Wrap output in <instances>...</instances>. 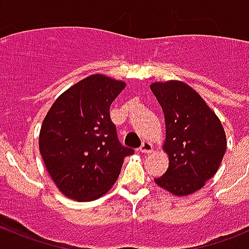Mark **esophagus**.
<instances>
[{
    "label": "esophagus",
    "instance_id": "1",
    "mask_svg": "<svg viewBox=\"0 0 249 249\" xmlns=\"http://www.w3.org/2000/svg\"><path fill=\"white\" fill-rule=\"evenodd\" d=\"M140 151L144 152V154H150V152H152V144L147 142V141H144L142 146L140 147Z\"/></svg>",
    "mask_w": 249,
    "mask_h": 249
}]
</instances>
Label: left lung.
<instances>
[{"mask_svg": "<svg viewBox=\"0 0 249 249\" xmlns=\"http://www.w3.org/2000/svg\"><path fill=\"white\" fill-rule=\"evenodd\" d=\"M150 88L163 108V150L169 158L165 174L155 178L156 185L176 196H187L204 187L218 170L226 133L214 111L183 81H156Z\"/></svg>", "mask_w": 249, "mask_h": 249, "instance_id": "left-lung-1", "label": "left lung"}]
</instances>
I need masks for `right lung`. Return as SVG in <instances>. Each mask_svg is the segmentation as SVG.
I'll return each instance as SVG.
<instances>
[{
  "label": "right lung",
  "mask_w": 249,
  "mask_h": 249,
  "mask_svg": "<svg viewBox=\"0 0 249 249\" xmlns=\"http://www.w3.org/2000/svg\"><path fill=\"white\" fill-rule=\"evenodd\" d=\"M126 84L90 75L60 94L38 136L45 166L58 190L76 201L103 196L116 182L133 148L119 142L109 106Z\"/></svg>",
  "instance_id": "obj_1"
}]
</instances>
